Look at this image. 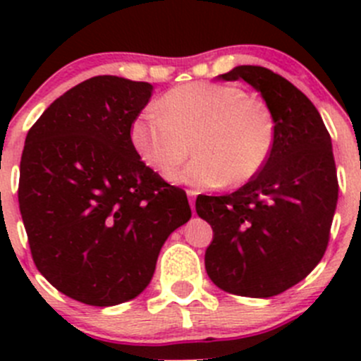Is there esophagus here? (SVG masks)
I'll return each instance as SVG.
<instances>
[{
  "mask_svg": "<svg viewBox=\"0 0 361 361\" xmlns=\"http://www.w3.org/2000/svg\"><path fill=\"white\" fill-rule=\"evenodd\" d=\"M187 195L190 197V206H192V211L195 213V195H197V192L195 190H187Z\"/></svg>",
  "mask_w": 361,
  "mask_h": 361,
  "instance_id": "34e87169",
  "label": "esophagus"
}]
</instances>
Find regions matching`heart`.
I'll return each mask as SVG.
<instances>
[{
	"label": "heart",
	"mask_w": 361,
	"mask_h": 361,
	"mask_svg": "<svg viewBox=\"0 0 361 361\" xmlns=\"http://www.w3.org/2000/svg\"><path fill=\"white\" fill-rule=\"evenodd\" d=\"M141 160L160 173L197 157L171 180L197 188L248 183L265 166L276 143V118L264 99L238 85L190 82L167 90L159 108H145L130 126Z\"/></svg>",
	"instance_id": "heart-1"
}]
</instances>
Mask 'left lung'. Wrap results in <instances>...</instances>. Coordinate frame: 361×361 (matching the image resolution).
I'll return each mask as SVG.
<instances>
[{"mask_svg":"<svg viewBox=\"0 0 361 361\" xmlns=\"http://www.w3.org/2000/svg\"><path fill=\"white\" fill-rule=\"evenodd\" d=\"M221 80L253 85L276 118V143L260 173L228 195H199L213 228L206 271L224 292L265 298L305 278L325 255L337 206L332 140L314 104L262 66H238Z\"/></svg>","mask_w":361,"mask_h":361,"instance_id":"obj_1","label":"left lung"}]
</instances>
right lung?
<instances>
[{
  "label": "right lung",
  "mask_w": 361,
  "mask_h": 361,
  "mask_svg": "<svg viewBox=\"0 0 361 361\" xmlns=\"http://www.w3.org/2000/svg\"><path fill=\"white\" fill-rule=\"evenodd\" d=\"M152 89L94 76L57 97L25 136L19 207L32 260L83 304L137 297L166 239L192 216L187 194L145 166L130 143Z\"/></svg>",
  "instance_id": "1"
}]
</instances>
